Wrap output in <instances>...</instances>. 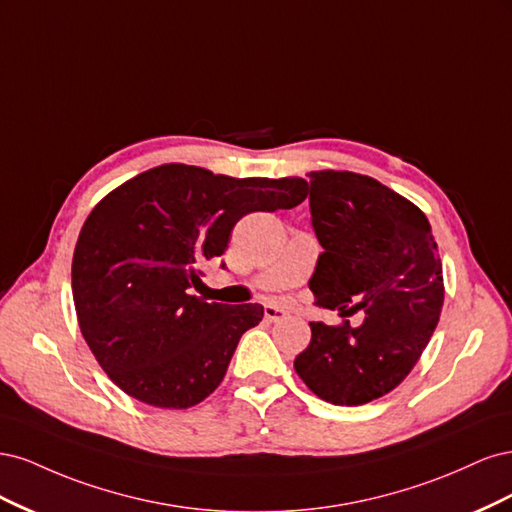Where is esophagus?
<instances>
[{"label":"esophagus","mask_w":512,"mask_h":512,"mask_svg":"<svg viewBox=\"0 0 512 512\" xmlns=\"http://www.w3.org/2000/svg\"><path fill=\"white\" fill-rule=\"evenodd\" d=\"M265 318L269 322H277V320H284L286 312L282 307H275V305H265Z\"/></svg>","instance_id":"esophagus-1"}]
</instances>
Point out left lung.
<instances>
[{
    "instance_id": "1",
    "label": "left lung",
    "mask_w": 512,
    "mask_h": 512,
    "mask_svg": "<svg viewBox=\"0 0 512 512\" xmlns=\"http://www.w3.org/2000/svg\"><path fill=\"white\" fill-rule=\"evenodd\" d=\"M309 209L324 252L309 280L316 305L363 309L359 327L309 322L294 359L309 391L363 406L406 380L440 320L444 280L425 213L380 181L350 170L309 173Z\"/></svg>"
}]
</instances>
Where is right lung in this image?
Listing matches in <instances>:
<instances>
[{"label":"right lung","instance_id":"1","mask_svg":"<svg viewBox=\"0 0 512 512\" xmlns=\"http://www.w3.org/2000/svg\"><path fill=\"white\" fill-rule=\"evenodd\" d=\"M305 198L301 177L235 179L188 164L149 168L106 194L72 258L76 318L106 376L166 410L192 408L218 389L265 307L207 303L188 288L200 284V265L226 252L243 215Z\"/></svg>","mask_w":512,"mask_h":512}]
</instances>
